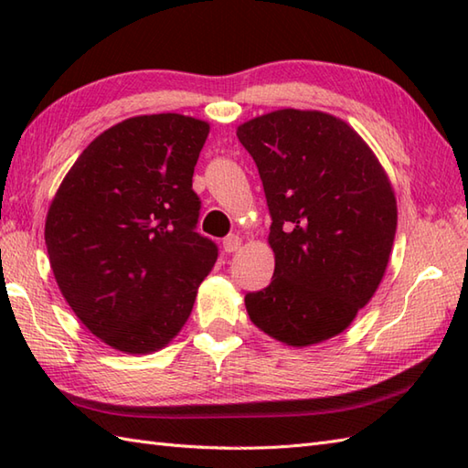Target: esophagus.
<instances>
[{"mask_svg": "<svg viewBox=\"0 0 468 468\" xmlns=\"http://www.w3.org/2000/svg\"><path fill=\"white\" fill-rule=\"evenodd\" d=\"M241 247V237L239 235H229L223 239V250L225 253H235Z\"/></svg>", "mask_w": 468, "mask_h": 468, "instance_id": "obj_1", "label": "esophagus"}]
</instances>
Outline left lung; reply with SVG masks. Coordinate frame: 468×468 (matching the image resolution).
<instances>
[{"instance_id":"left-lung-1","label":"left lung","mask_w":468,"mask_h":468,"mask_svg":"<svg viewBox=\"0 0 468 468\" xmlns=\"http://www.w3.org/2000/svg\"><path fill=\"white\" fill-rule=\"evenodd\" d=\"M270 207L271 283L245 295L251 322L287 346L344 332L372 300L392 251L396 198L354 128L283 108L237 128Z\"/></svg>"}]
</instances>
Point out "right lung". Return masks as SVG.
I'll return each instance as SVG.
<instances>
[{
	"instance_id": "add662e5",
	"label": "right lung",
	"mask_w": 468,
	"mask_h": 468,
	"mask_svg": "<svg viewBox=\"0 0 468 468\" xmlns=\"http://www.w3.org/2000/svg\"><path fill=\"white\" fill-rule=\"evenodd\" d=\"M208 124L183 114L134 116L84 148L46 217L59 292L114 350H161L191 315L217 261L197 233L193 191Z\"/></svg>"
}]
</instances>
